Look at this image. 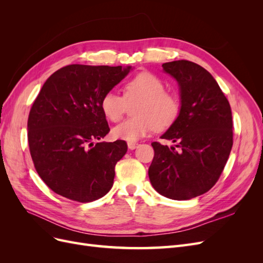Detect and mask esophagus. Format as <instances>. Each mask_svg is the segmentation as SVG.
I'll list each match as a JSON object with an SVG mask.
<instances>
[{
    "label": "esophagus",
    "instance_id": "1",
    "mask_svg": "<svg viewBox=\"0 0 263 263\" xmlns=\"http://www.w3.org/2000/svg\"><path fill=\"white\" fill-rule=\"evenodd\" d=\"M127 146H128V149H130V150H134V149H136V148H138V144L137 142H128V144H127Z\"/></svg>",
    "mask_w": 263,
    "mask_h": 263
}]
</instances>
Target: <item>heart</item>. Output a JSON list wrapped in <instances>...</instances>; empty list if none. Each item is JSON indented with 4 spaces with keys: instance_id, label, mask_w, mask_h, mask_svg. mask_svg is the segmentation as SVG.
I'll list each match as a JSON object with an SVG mask.
<instances>
[{
    "instance_id": "obj_1",
    "label": "heart",
    "mask_w": 263,
    "mask_h": 263,
    "mask_svg": "<svg viewBox=\"0 0 263 263\" xmlns=\"http://www.w3.org/2000/svg\"><path fill=\"white\" fill-rule=\"evenodd\" d=\"M165 83L158 76L144 71L125 84L124 98L115 91H107L101 99V109L110 122L122 118L126 103L139 101L134 107V118L126 119L112 129L114 138L135 142L155 128H168L180 114V102L176 95L165 92Z\"/></svg>"
}]
</instances>
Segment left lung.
<instances>
[{"label": "left lung", "instance_id": "left-lung-1", "mask_svg": "<svg viewBox=\"0 0 263 263\" xmlns=\"http://www.w3.org/2000/svg\"><path fill=\"white\" fill-rule=\"evenodd\" d=\"M162 68L179 84L181 109L161 136L176 145L151 144L155 156L148 176L158 193L171 200H190L211 190L225 168L233 147L232 109L216 80L203 67L177 60Z\"/></svg>", "mask_w": 263, "mask_h": 263}]
</instances>
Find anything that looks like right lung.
Segmentation results:
<instances>
[{"instance_id":"right-lung-1","label":"right lung","mask_w":263,"mask_h":263,"mask_svg":"<svg viewBox=\"0 0 263 263\" xmlns=\"http://www.w3.org/2000/svg\"><path fill=\"white\" fill-rule=\"evenodd\" d=\"M130 70L70 65L44 83L29 112L28 145L37 173L54 193L87 203L112 189L127 145L95 142L109 132L101 99Z\"/></svg>"}]
</instances>
